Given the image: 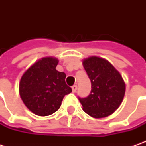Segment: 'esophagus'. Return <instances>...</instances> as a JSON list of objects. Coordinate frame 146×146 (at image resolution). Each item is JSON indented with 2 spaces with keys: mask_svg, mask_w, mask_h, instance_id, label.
I'll use <instances>...</instances> for the list:
<instances>
[{
  "mask_svg": "<svg viewBox=\"0 0 146 146\" xmlns=\"http://www.w3.org/2000/svg\"><path fill=\"white\" fill-rule=\"evenodd\" d=\"M71 88H72V92H73V93H76V91H77V85H76V84L73 85V86L71 87Z\"/></svg>",
  "mask_w": 146,
  "mask_h": 146,
  "instance_id": "34e87169",
  "label": "esophagus"
}]
</instances>
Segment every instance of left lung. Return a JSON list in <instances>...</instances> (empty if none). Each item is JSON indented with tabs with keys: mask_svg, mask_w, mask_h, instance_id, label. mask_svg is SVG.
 Here are the masks:
<instances>
[{
	"mask_svg": "<svg viewBox=\"0 0 146 146\" xmlns=\"http://www.w3.org/2000/svg\"><path fill=\"white\" fill-rule=\"evenodd\" d=\"M83 65L92 88L88 97H78L83 110L93 118L107 117L119 108L123 99V80L119 72L106 59L90 57L84 60Z\"/></svg>",
	"mask_w": 146,
	"mask_h": 146,
	"instance_id": "1",
	"label": "left lung"
}]
</instances>
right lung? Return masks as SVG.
Returning <instances> with one entry per match:
<instances>
[{
	"instance_id": "1",
	"label": "right lung",
	"mask_w": 146,
	"mask_h": 146,
	"mask_svg": "<svg viewBox=\"0 0 146 146\" xmlns=\"http://www.w3.org/2000/svg\"><path fill=\"white\" fill-rule=\"evenodd\" d=\"M58 59L44 58L23 75L19 93L23 103L32 113L40 116L53 114L72 89L65 81L66 74L56 70Z\"/></svg>"
}]
</instances>
